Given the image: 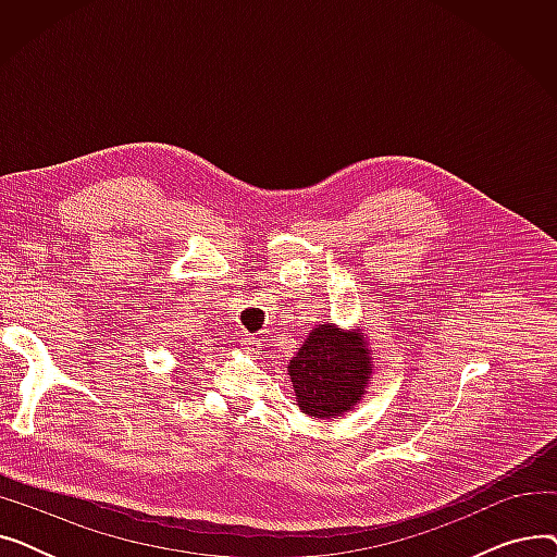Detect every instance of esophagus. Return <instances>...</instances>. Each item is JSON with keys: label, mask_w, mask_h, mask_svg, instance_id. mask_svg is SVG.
<instances>
[{"label": "esophagus", "mask_w": 557, "mask_h": 557, "mask_svg": "<svg viewBox=\"0 0 557 557\" xmlns=\"http://www.w3.org/2000/svg\"><path fill=\"white\" fill-rule=\"evenodd\" d=\"M257 338L255 336H250V334H246L244 338H242V347L246 349V352H255V349H257Z\"/></svg>", "instance_id": "34e87169"}]
</instances>
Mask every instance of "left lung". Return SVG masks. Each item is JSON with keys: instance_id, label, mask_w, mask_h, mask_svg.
<instances>
[{"instance_id": "8db88e82", "label": "left lung", "mask_w": 557, "mask_h": 557, "mask_svg": "<svg viewBox=\"0 0 557 557\" xmlns=\"http://www.w3.org/2000/svg\"><path fill=\"white\" fill-rule=\"evenodd\" d=\"M370 374L372 359L363 336L332 323L318 325L288 363L300 411L323 420L355 408Z\"/></svg>"}]
</instances>
